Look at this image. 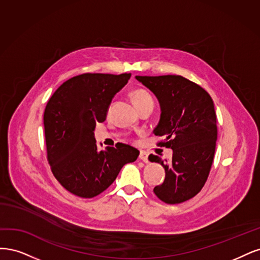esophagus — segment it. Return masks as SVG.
Segmentation results:
<instances>
[{
	"label": "esophagus",
	"mask_w": 260,
	"mask_h": 260,
	"mask_svg": "<svg viewBox=\"0 0 260 260\" xmlns=\"http://www.w3.org/2000/svg\"><path fill=\"white\" fill-rule=\"evenodd\" d=\"M139 158H140V160L144 161L145 163H148V162H149V160H148V153H147L146 151H140V153H139Z\"/></svg>",
	"instance_id": "esophagus-1"
}]
</instances>
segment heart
Wrapping results in <instances>:
<instances>
[{
    "instance_id": "heart-1",
    "label": "heart",
    "mask_w": 260,
    "mask_h": 260,
    "mask_svg": "<svg viewBox=\"0 0 260 260\" xmlns=\"http://www.w3.org/2000/svg\"><path fill=\"white\" fill-rule=\"evenodd\" d=\"M132 97L134 103L137 106L138 110L142 107L146 106H153L154 100L152 95L149 93V91L145 88H137L132 93Z\"/></svg>"
}]
</instances>
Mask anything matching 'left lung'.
<instances>
[{
  "instance_id": "obj_1",
  "label": "left lung",
  "mask_w": 260,
  "mask_h": 260,
  "mask_svg": "<svg viewBox=\"0 0 260 260\" xmlns=\"http://www.w3.org/2000/svg\"><path fill=\"white\" fill-rule=\"evenodd\" d=\"M136 79L153 91L161 105V119L153 133L165 139L156 145L173 150L172 160L166 163L157 155L149 156L165 170L163 183L153 192L164 203H182L199 193L211 172L217 140L213 99L181 75Z\"/></svg>"
}]
</instances>
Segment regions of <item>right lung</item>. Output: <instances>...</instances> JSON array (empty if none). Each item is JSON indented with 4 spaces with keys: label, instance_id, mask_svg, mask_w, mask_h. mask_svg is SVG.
I'll return each instance as SVG.
<instances>
[{
    "label": "right lung",
    "instance_id": "right-lung-1",
    "mask_svg": "<svg viewBox=\"0 0 260 260\" xmlns=\"http://www.w3.org/2000/svg\"><path fill=\"white\" fill-rule=\"evenodd\" d=\"M131 73H83L56 89L44 111L47 160L60 185L81 198H94L112 185L139 151L125 144L97 149L94 129L106 120L113 96Z\"/></svg>",
    "mask_w": 260,
    "mask_h": 260
}]
</instances>
